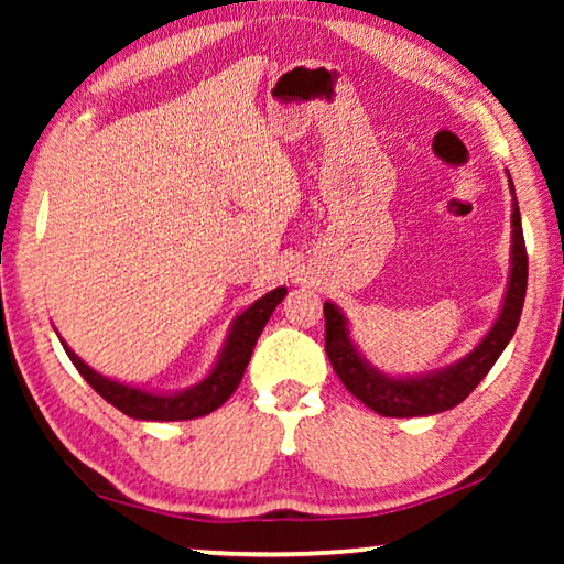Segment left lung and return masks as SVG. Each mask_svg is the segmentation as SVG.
<instances>
[{
	"label": "left lung",
	"instance_id": "8db88e82",
	"mask_svg": "<svg viewBox=\"0 0 564 564\" xmlns=\"http://www.w3.org/2000/svg\"><path fill=\"white\" fill-rule=\"evenodd\" d=\"M510 191L514 186L510 181ZM524 291H528V251H524L522 221L518 202L512 204V269L508 293L498 321L490 328L488 336L480 340L473 352H467L453 366L435 373L417 376V378H390L380 373L373 366H368L366 358L360 356L348 336V323L338 311V305L326 303V352L336 376L343 380L352 395L370 410L386 417H417V415H435L443 410L460 405L463 400L473 393L477 383L490 373L495 360L508 346L520 323Z\"/></svg>",
	"mask_w": 564,
	"mask_h": 564
}]
</instances>
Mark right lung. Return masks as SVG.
<instances>
[{
  "mask_svg": "<svg viewBox=\"0 0 564 564\" xmlns=\"http://www.w3.org/2000/svg\"><path fill=\"white\" fill-rule=\"evenodd\" d=\"M285 289H273L271 293L261 295L259 301L248 308L234 321L231 333H228L226 346L218 356L216 366L212 373H208L202 383L181 390V393H171V395H156V393H147V390L131 388L117 383V380L99 376L97 370L89 368L76 352L66 346L62 340V346L66 350V356L74 362V368L79 370L82 378L97 390V393L111 403L113 408H119L123 415L137 417V420H191V417H202L214 413L216 408H221L228 398L234 395V390L241 383V378L246 373L248 360H251V352L256 340H259L261 330L265 323H269L271 313L275 311V305L283 301Z\"/></svg>",
  "mask_w": 564,
  "mask_h": 564,
  "instance_id": "obj_1",
  "label": "right lung"
}]
</instances>
